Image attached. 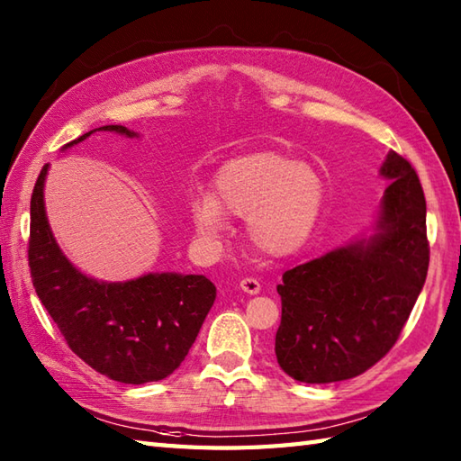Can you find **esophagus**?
<instances>
[{"instance_id":"34e87169","label":"esophagus","mask_w":461,"mask_h":461,"mask_svg":"<svg viewBox=\"0 0 461 461\" xmlns=\"http://www.w3.org/2000/svg\"><path fill=\"white\" fill-rule=\"evenodd\" d=\"M240 287L243 293H249V295H258V293L261 291V285L259 281L256 277H246L240 281Z\"/></svg>"}]
</instances>
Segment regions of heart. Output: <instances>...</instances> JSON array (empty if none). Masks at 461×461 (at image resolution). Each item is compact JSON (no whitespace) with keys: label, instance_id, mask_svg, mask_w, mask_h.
Masks as SVG:
<instances>
[{"label":"heart","instance_id":"heart-1","mask_svg":"<svg viewBox=\"0 0 461 461\" xmlns=\"http://www.w3.org/2000/svg\"><path fill=\"white\" fill-rule=\"evenodd\" d=\"M325 200L319 172L293 156L259 150L225 162L213 190L192 195L190 215L203 240H218L225 213L248 215V238L271 258L295 253L315 230Z\"/></svg>","mask_w":461,"mask_h":461}]
</instances>
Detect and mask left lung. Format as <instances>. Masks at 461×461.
I'll return each instance as SVG.
<instances>
[{"label": "left lung", "instance_id": "obj_1", "mask_svg": "<svg viewBox=\"0 0 461 461\" xmlns=\"http://www.w3.org/2000/svg\"><path fill=\"white\" fill-rule=\"evenodd\" d=\"M380 176L376 233L283 273L279 366L307 384L355 378L386 357L424 287L429 263L426 198L402 156L388 152Z\"/></svg>", "mask_w": 461, "mask_h": 461}]
</instances>
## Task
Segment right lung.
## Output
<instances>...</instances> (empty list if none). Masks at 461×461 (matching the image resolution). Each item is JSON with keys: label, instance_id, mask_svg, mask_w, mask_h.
I'll return each instance as SVG.
<instances>
[{"label": "right lung", "instance_id": "1", "mask_svg": "<svg viewBox=\"0 0 461 461\" xmlns=\"http://www.w3.org/2000/svg\"><path fill=\"white\" fill-rule=\"evenodd\" d=\"M99 131L136 136L121 124H106ZM47 168L49 164L32 194L27 251L37 297L68 348L101 375L124 384L170 376L198 337L215 301V285L203 276L180 273H146L124 283L86 277L63 256L49 228L43 202Z\"/></svg>", "mask_w": 461, "mask_h": 461}]
</instances>
